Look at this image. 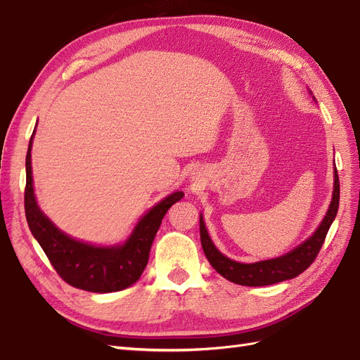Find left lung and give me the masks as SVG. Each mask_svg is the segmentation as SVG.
<instances>
[{"label": "left lung", "instance_id": "1", "mask_svg": "<svg viewBox=\"0 0 360 360\" xmlns=\"http://www.w3.org/2000/svg\"><path fill=\"white\" fill-rule=\"evenodd\" d=\"M338 205H340V179H338V171L335 168L333 195L328 213H326L323 222L317 228V231H315L308 240H304L296 249H292L291 252L278 258L258 261V263L252 264L237 263V261L230 259L217 250V248L212 242L209 233L205 230L202 216L200 214L201 246L212 267L221 276L234 282V284L245 287H263L278 284V282L299 276L314 263V259L317 258L324 243L326 236H328L329 228L336 217Z\"/></svg>", "mask_w": 360, "mask_h": 360}]
</instances>
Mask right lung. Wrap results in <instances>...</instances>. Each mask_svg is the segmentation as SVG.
<instances>
[{"mask_svg":"<svg viewBox=\"0 0 360 360\" xmlns=\"http://www.w3.org/2000/svg\"><path fill=\"white\" fill-rule=\"evenodd\" d=\"M32 136L34 132L31 135L25 159V216L31 234L45 250L52 267L69 285L85 291L111 292L132 285L143 275L148 263L150 248L163 216L174 202L184 197V193L174 192L158 202L143 216L124 245L102 248L78 242L60 231L39 209L31 176Z\"/></svg>","mask_w":360,"mask_h":360,"instance_id":"obj_1","label":"right lung"}]
</instances>
